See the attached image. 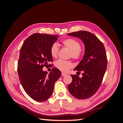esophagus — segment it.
<instances>
[{
    "label": "esophagus",
    "mask_w": 123,
    "mask_h": 123,
    "mask_svg": "<svg viewBox=\"0 0 123 123\" xmlns=\"http://www.w3.org/2000/svg\"><path fill=\"white\" fill-rule=\"evenodd\" d=\"M66 75H67V74H65V73H63V72L62 73V76H63V77H65Z\"/></svg>",
    "instance_id": "1"
}]
</instances>
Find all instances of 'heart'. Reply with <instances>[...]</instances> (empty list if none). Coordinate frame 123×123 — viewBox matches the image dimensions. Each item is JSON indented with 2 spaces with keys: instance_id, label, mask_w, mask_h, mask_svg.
Wrapping results in <instances>:
<instances>
[{
  "instance_id": "b5f03b06",
  "label": "heart",
  "mask_w": 123,
  "mask_h": 123,
  "mask_svg": "<svg viewBox=\"0 0 123 123\" xmlns=\"http://www.w3.org/2000/svg\"><path fill=\"white\" fill-rule=\"evenodd\" d=\"M63 45L70 50L69 56L75 60L79 59L83 53V49L81 48L79 42L72 38H69L62 41ZM59 51V47L55 43L52 44L50 52L52 57H56ZM55 67L62 72H67L73 67L71 61L69 60H58L55 62Z\"/></svg>"
}]
</instances>
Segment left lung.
<instances>
[{
	"instance_id": "1",
	"label": "left lung",
	"mask_w": 123,
	"mask_h": 123,
	"mask_svg": "<svg viewBox=\"0 0 123 123\" xmlns=\"http://www.w3.org/2000/svg\"><path fill=\"white\" fill-rule=\"evenodd\" d=\"M68 35L80 38L85 46L83 58L74 69L79 73L82 71V77L71 75L72 81L68 89L74 97L87 99L98 90L106 71L107 59L105 46L96 35L87 31H78Z\"/></svg>"
}]
</instances>
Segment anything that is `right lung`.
<instances>
[{
    "mask_svg": "<svg viewBox=\"0 0 123 123\" xmlns=\"http://www.w3.org/2000/svg\"><path fill=\"white\" fill-rule=\"evenodd\" d=\"M59 35L35 33L26 39L20 49L18 63L19 79L25 91L37 101H44L50 97L55 82L61 77L60 70L54 68L48 74L43 70L53 61L50 49Z\"/></svg>",
    "mask_w": 123,
    "mask_h": 123,
    "instance_id": "1",
    "label": "right lung"
}]
</instances>
